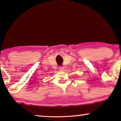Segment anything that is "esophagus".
<instances>
[{
  "mask_svg": "<svg viewBox=\"0 0 121 121\" xmlns=\"http://www.w3.org/2000/svg\"><path fill=\"white\" fill-rule=\"evenodd\" d=\"M59 69L61 70H63V67L62 66H60L59 67Z\"/></svg>",
  "mask_w": 121,
  "mask_h": 121,
  "instance_id": "34e87169",
  "label": "esophagus"
}]
</instances>
